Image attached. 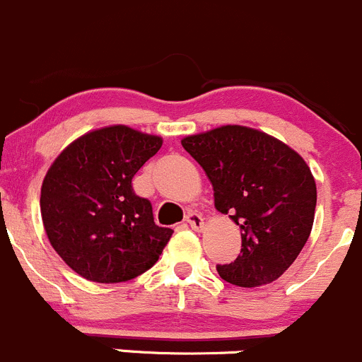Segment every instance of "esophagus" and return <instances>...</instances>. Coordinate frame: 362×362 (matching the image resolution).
Returning <instances> with one entry per match:
<instances>
[{
	"label": "esophagus",
	"mask_w": 362,
	"mask_h": 362,
	"mask_svg": "<svg viewBox=\"0 0 362 362\" xmlns=\"http://www.w3.org/2000/svg\"><path fill=\"white\" fill-rule=\"evenodd\" d=\"M186 223L193 228V230H202L204 228V218L199 213H188L186 214Z\"/></svg>",
	"instance_id": "34e87169"
}]
</instances>
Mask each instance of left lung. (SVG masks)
<instances>
[{
    "label": "left lung",
    "instance_id": "8db88e82",
    "mask_svg": "<svg viewBox=\"0 0 362 362\" xmlns=\"http://www.w3.org/2000/svg\"><path fill=\"white\" fill-rule=\"evenodd\" d=\"M206 170L214 207L241 228V253L216 266L225 281L260 287L292 266L313 227L317 185L306 162L278 139L239 124L181 141Z\"/></svg>",
    "mask_w": 362,
    "mask_h": 362
}]
</instances>
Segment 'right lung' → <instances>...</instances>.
<instances>
[{"label":"right lung","instance_id":"add662e5","mask_svg":"<svg viewBox=\"0 0 362 362\" xmlns=\"http://www.w3.org/2000/svg\"><path fill=\"white\" fill-rule=\"evenodd\" d=\"M162 139L116 124L71 142L42 185L40 211L52 248L96 284H119L155 266L173 235L158 227L132 180Z\"/></svg>","mask_w":362,"mask_h":362}]
</instances>
